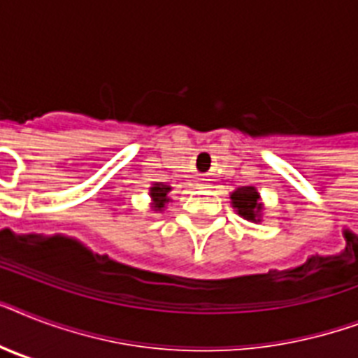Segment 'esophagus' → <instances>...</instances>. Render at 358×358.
Listing matches in <instances>:
<instances>
[{
	"instance_id": "1",
	"label": "esophagus",
	"mask_w": 358,
	"mask_h": 358,
	"mask_svg": "<svg viewBox=\"0 0 358 358\" xmlns=\"http://www.w3.org/2000/svg\"><path fill=\"white\" fill-rule=\"evenodd\" d=\"M201 184H202V185H206L208 182H206V180H204V178H202V180H201Z\"/></svg>"
}]
</instances>
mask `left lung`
Wrapping results in <instances>:
<instances>
[{
	"instance_id": "obj_1",
	"label": "left lung",
	"mask_w": 358,
	"mask_h": 358,
	"mask_svg": "<svg viewBox=\"0 0 358 358\" xmlns=\"http://www.w3.org/2000/svg\"><path fill=\"white\" fill-rule=\"evenodd\" d=\"M232 206L238 208V213L247 221H260L262 204L258 202L260 195L256 193L255 187H239L232 195Z\"/></svg>"
}]
</instances>
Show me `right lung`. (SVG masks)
<instances>
[{
    "instance_id": "obj_1",
    "label": "right lung",
    "mask_w": 358,
    "mask_h": 358,
    "mask_svg": "<svg viewBox=\"0 0 358 358\" xmlns=\"http://www.w3.org/2000/svg\"><path fill=\"white\" fill-rule=\"evenodd\" d=\"M169 191H171L169 185L154 184V187L150 189V196H152V201H154V210H163V208H165V204L169 202V196H167Z\"/></svg>"
}]
</instances>
